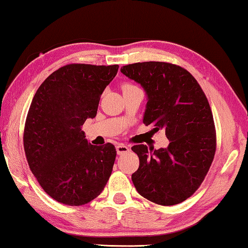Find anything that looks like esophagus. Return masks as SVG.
I'll use <instances>...</instances> for the list:
<instances>
[{
    "instance_id": "34e87169",
    "label": "esophagus",
    "mask_w": 248,
    "mask_h": 248,
    "mask_svg": "<svg viewBox=\"0 0 248 248\" xmlns=\"http://www.w3.org/2000/svg\"><path fill=\"white\" fill-rule=\"evenodd\" d=\"M116 149H117V153H118V155H124V153L129 152V148L127 147V145H124V144H123V143L117 144Z\"/></svg>"
}]
</instances>
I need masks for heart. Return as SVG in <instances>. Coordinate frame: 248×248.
<instances>
[{
    "instance_id": "1",
    "label": "heart",
    "mask_w": 248,
    "mask_h": 248,
    "mask_svg": "<svg viewBox=\"0 0 248 248\" xmlns=\"http://www.w3.org/2000/svg\"><path fill=\"white\" fill-rule=\"evenodd\" d=\"M131 87H136V86L131 85V84H124L123 85V89H127V88H131Z\"/></svg>"
}]
</instances>
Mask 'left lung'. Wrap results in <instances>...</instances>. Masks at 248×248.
<instances>
[{
	"label": "left lung",
	"instance_id": "left-lung-1",
	"mask_svg": "<svg viewBox=\"0 0 248 248\" xmlns=\"http://www.w3.org/2000/svg\"><path fill=\"white\" fill-rule=\"evenodd\" d=\"M121 73L148 95L143 124L166 130L167 149L137 144L139 168L131 175L138 193L159 205H175L194 193L205 179L216 151V131L209 100L195 78L164 62L125 65Z\"/></svg>",
	"mask_w": 248,
	"mask_h": 248
}]
</instances>
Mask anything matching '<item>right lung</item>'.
Segmentation results:
<instances>
[{
	"label": "right lung",
	"instance_id": "add662e5",
	"mask_svg": "<svg viewBox=\"0 0 248 248\" xmlns=\"http://www.w3.org/2000/svg\"><path fill=\"white\" fill-rule=\"evenodd\" d=\"M118 65L68 64L39 86L27 112L23 144L31 171L55 201L79 206L99 195L111 175L115 145H93L81 125L97 115Z\"/></svg>",
	"mask_w": 248,
	"mask_h": 248
}]
</instances>
